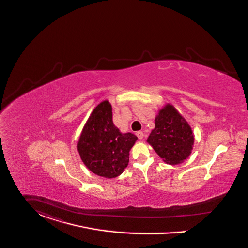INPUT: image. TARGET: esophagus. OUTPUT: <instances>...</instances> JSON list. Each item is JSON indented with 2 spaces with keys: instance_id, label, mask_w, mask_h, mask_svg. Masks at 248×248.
<instances>
[{
  "instance_id": "1",
  "label": "esophagus",
  "mask_w": 248,
  "mask_h": 248,
  "mask_svg": "<svg viewBox=\"0 0 248 248\" xmlns=\"http://www.w3.org/2000/svg\"><path fill=\"white\" fill-rule=\"evenodd\" d=\"M136 135H137V137L139 139H143L144 138V133H143V132H136Z\"/></svg>"
}]
</instances>
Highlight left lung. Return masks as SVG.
<instances>
[{"label":"left lung","mask_w":248,"mask_h":248,"mask_svg":"<svg viewBox=\"0 0 248 248\" xmlns=\"http://www.w3.org/2000/svg\"><path fill=\"white\" fill-rule=\"evenodd\" d=\"M147 142L168 165L183 163L192 153L195 136L187 120L171 103L158 110Z\"/></svg>","instance_id":"1"}]
</instances>
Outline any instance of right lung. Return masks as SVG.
<instances>
[{
	"label": "right lung",
	"mask_w": 248,
	"mask_h": 248,
	"mask_svg": "<svg viewBox=\"0 0 248 248\" xmlns=\"http://www.w3.org/2000/svg\"><path fill=\"white\" fill-rule=\"evenodd\" d=\"M132 132H120L113 122L112 105L104 99L94 108L80 134L77 149L84 165L106 179L121 175L137 141Z\"/></svg>",
	"instance_id": "obj_1"
}]
</instances>
